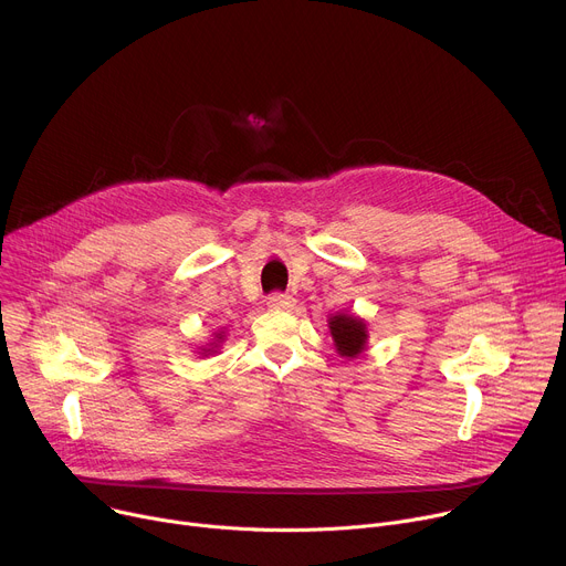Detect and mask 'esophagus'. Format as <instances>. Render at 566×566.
Returning <instances> with one entry per match:
<instances>
[{"label":"esophagus","mask_w":566,"mask_h":566,"mask_svg":"<svg viewBox=\"0 0 566 566\" xmlns=\"http://www.w3.org/2000/svg\"><path fill=\"white\" fill-rule=\"evenodd\" d=\"M293 302H295V300H293L289 293H280V291L271 293L269 300H266V304H269L271 308H291Z\"/></svg>","instance_id":"34e87169"}]
</instances>
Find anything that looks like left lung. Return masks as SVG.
I'll return each mask as SVG.
<instances>
[{"label": "left lung", "mask_w": 566, "mask_h": 566, "mask_svg": "<svg viewBox=\"0 0 566 566\" xmlns=\"http://www.w3.org/2000/svg\"><path fill=\"white\" fill-rule=\"evenodd\" d=\"M329 329L340 356L356 358L365 352L369 336H367V325L360 317L349 313H336L329 317Z\"/></svg>", "instance_id": "obj_1"}]
</instances>
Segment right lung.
Returning <instances> with one entry per match:
<instances>
[{
    "label": "right lung",
    "mask_w": 566,
    "mask_h": 566,
    "mask_svg": "<svg viewBox=\"0 0 566 566\" xmlns=\"http://www.w3.org/2000/svg\"><path fill=\"white\" fill-rule=\"evenodd\" d=\"M219 343H223V332H217V334H214V343H210L208 347H203V349H201V354H203V356H210V354H214Z\"/></svg>",
    "instance_id": "obj_1"
}]
</instances>
